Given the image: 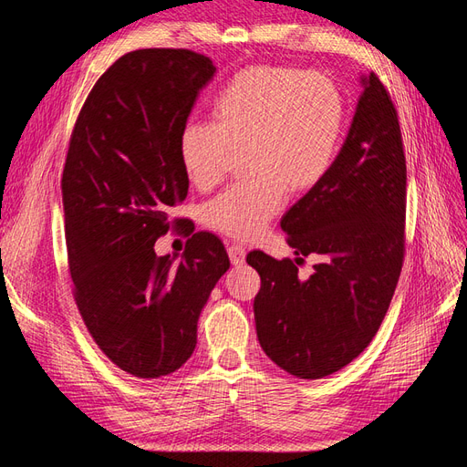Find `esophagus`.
Masks as SVG:
<instances>
[{
    "instance_id": "esophagus-1",
    "label": "esophagus",
    "mask_w": 467,
    "mask_h": 467,
    "mask_svg": "<svg viewBox=\"0 0 467 467\" xmlns=\"http://www.w3.org/2000/svg\"><path fill=\"white\" fill-rule=\"evenodd\" d=\"M228 255H230L232 265L239 266V265H244V261H245L247 249H245L244 245H237V244H234V245H230V247H228Z\"/></svg>"
}]
</instances>
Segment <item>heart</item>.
I'll return each mask as SVG.
<instances>
[{"label":"heart","instance_id":"1","mask_svg":"<svg viewBox=\"0 0 467 467\" xmlns=\"http://www.w3.org/2000/svg\"><path fill=\"white\" fill-rule=\"evenodd\" d=\"M214 124L187 122L179 158L191 185L216 187L235 153H244L247 181L212 199L202 212L208 228L235 239L257 237L285 206L288 191L321 185L337 158L345 101L321 72L257 64L237 72L212 105Z\"/></svg>","mask_w":467,"mask_h":467}]
</instances>
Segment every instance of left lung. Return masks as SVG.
Wrapping results in <instances>:
<instances>
[{
  "label": "left lung",
  "instance_id": "left-lung-1",
  "mask_svg": "<svg viewBox=\"0 0 467 467\" xmlns=\"http://www.w3.org/2000/svg\"><path fill=\"white\" fill-rule=\"evenodd\" d=\"M327 177L280 220L298 257L251 251L261 276L253 302L259 343L282 370L319 379L370 345L398 286L405 255L407 167L398 110L372 72ZM322 261L307 281L302 256Z\"/></svg>",
  "mask_w": 467,
  "mask_h": 467
}]
</instances>
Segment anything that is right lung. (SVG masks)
<instances>
[{
	"mask_svg": "<svg viewBox=\"0 0 467 467\" xmlns=\"http://www.w3.org/2000/svg\"><path fill=\"white\" fill-rule=\"evenodd\" d=\"M216 72L204 54L144 48L124 54L83 103L62 173L67 266L89 335L107 358L136 378L179 370L196 347V323L230 268L210 232L188 240L179 264L154 242L187 218L179 134Z\"/></svg>",
	"mask_w": 467,
	"mask_h": 467,
	"instance_id": "add662e5",
	"label": "right lung"
}]
</instances>
